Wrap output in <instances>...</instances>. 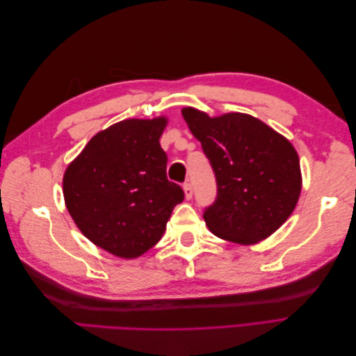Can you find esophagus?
<instances>
[{"instance_id":"1","label":"esophagus","mask_w":356,"mask_h":356,"mask_svg":"<svg viewBox=\"0 0 356 356\" xmlns=\"http://www.w3.org/2000/svg\"><path fill=\"white\" fill-rule=\"evenodd\" d=\"M184 195H186L187 200L191 199V196H193V187H191L190 182H186V184H184Z\"/></svg>"}]
</instances>
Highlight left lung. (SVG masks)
<instances>
[{
  "mask_svg": "<svg viewBox=\"0 0 356 356\" xmlns=\"http://www.w3.org/2000/svg\"><path fill=\"white\" fill-rule=\"evenodd\" d=\"M182 117L217 178V197L203 212L208 229L241 245L268 238L293 213L300 197L301 172L294 147L248 114L209 117L187 106Z\"/></svg>",
  "mask_w": 356,
  "mask_h": 356,
  "instance_id": "8db88e82",
  "label": "left lung"
}]
</instances>
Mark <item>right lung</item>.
<instances>
[{"label": "right lung", "instance_id": "add662e5", "mask_svg": "<svg viewBox=\"0 0 356 356\" xmlns=\"http://www.w3.org/2000/svg\"><path fill=\"white\" fill-rule=\"evenodd\" d=\"M168 120L118 122L96 134L63 175V197L74 222L96 246L122 258L153 248L172 211L184 200L166 177L159 139Z\"/></svg>", "mask_w": 356, "mask_h": 356}]
</instances>
